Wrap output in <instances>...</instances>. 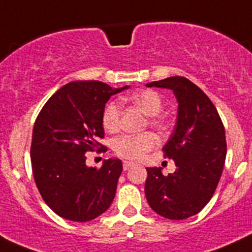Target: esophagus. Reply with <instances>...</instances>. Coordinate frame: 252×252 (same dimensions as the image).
Returning a JSON list of instances; mask_svg holds the SVG:
<instances>
[{
  "label": "esophagus",
  "mask_w": 252,
  "mask_h": 252,
  "mask_svg": "<svg viewBox=\"0 0 252 252\" xmlns=\"http://www.w3.org/2000/svg\"><path fill=\"white\" fill-rule=\"evenodd\" d=\"M134 165H135V163L130 162V161H124V162H123V168H124V171H128L129 168L133 167Z\"/></svg>",
  "instance_id": "34e87169"
}]
</instances>
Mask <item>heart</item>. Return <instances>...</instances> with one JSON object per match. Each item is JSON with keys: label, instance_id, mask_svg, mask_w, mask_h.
<instances>
[{"label": "heart", "instance_id": "obj_1", "mask_svg": "<svg viewBox=\"0 0 252 252\" xmlns=\"http://www.w3.org/2000/svg\"><path fill=\"white\" fill-rule=\"evenodd\" d=\"M128 99L140 107L148 116H158L162 109V99L158 92L153 90H144L128 96ZM121 121V103L118 101L109 102L103 111L102 123L106 130L116 131ZM153 126H160V122L151 118ZM158 145V139L151 133L124 134L118 136L113 143V150L119 158L128 160H140L146 153Z\"/></svg>", "mask_w": 252, "mask_h": 252}]
</instances>
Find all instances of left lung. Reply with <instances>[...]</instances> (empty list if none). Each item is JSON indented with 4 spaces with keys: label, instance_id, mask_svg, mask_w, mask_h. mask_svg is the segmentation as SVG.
<instances>
[{
    "label": "left lung",
    "instance_id": "8db88e82",
    "mask_svg": "<svg viewBox=\"0 0 252 252\" xmlns=\"http://www.w3.org/2000/svg\"><path fill=\"white\" fill-rule=\"evenodd\" d=\"M173 91L177 122L162 148L176 171L163 176L148 167L145 196L155 213L182 220L199 213L213 197L226 156L225 130L218 111L206 94L186 77L172 76L146 85Z\"/></svg>",
    "mask_w": 252,
    "mask_h": 252
}]
</instances>
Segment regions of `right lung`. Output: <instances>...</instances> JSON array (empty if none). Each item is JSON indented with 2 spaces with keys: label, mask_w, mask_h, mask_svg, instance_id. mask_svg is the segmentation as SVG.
<instances>
[{
  "label": "right lung",
  "mask_w": 252,
  "mask_h": 252,
  "mask_svg": "<svg viewBox=\"0 0 252 252\" xmlns=\"http://www.w3.org/2000/svg\"><path fill=\"white\" fill-rule=\"evenodd\" d=\"M101 81H74L48 99L34 123L31 160L35 185L49 208L61 218L90 221L107 211L116 196L123 165L104 160L101 168L86 165V153L101 146L104 106L128 89Z\"/></svg>",
  "instance_id": "add662e5"
}]
</instances>
